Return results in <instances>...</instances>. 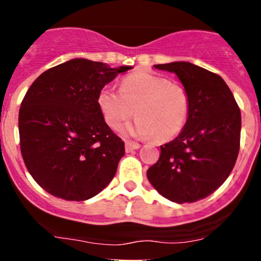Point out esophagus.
Returning a JSON list of instances; mask_svg holds the SVG:
<instances>
[{
  "mask_svg": "<svg viewBox=\"0 0 261 261\" xmlns=\"http://www.w3.org/2000/svg\"><path fill=\"white\" fill-rule=\"evenodd\" d=\"M137 148H140V145L137 142H134V141H126L125 142V149H126V152H131Z\"/></svg>",
  "mask_w": 261,
  "mask_h": 261,
  "instance_id": "esophagus-1",
  "label": "esophagus"
}]
</instances>
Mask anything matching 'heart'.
<instances>
[{
	"label": "heart",
	"instance_id": "b5f03b06",
	"mask_svg": "<svg viewBox=\"0 0 261 261\" xmlns=\"http://www.w3.org/2000/svg\"><path fill=\"white\" fill-rule=\"evenodd\" d=\"M97 103L104 120L114 130L126 124L136 110L139 119L128 127V133L153 137L160 142L180 134L190 109L184 87L147 71L127 74L121 81L120 91L103 87L98 93Z\"/></svg>",
	"mask_w": 261,
	"mask_h": 261
}]
</instances>
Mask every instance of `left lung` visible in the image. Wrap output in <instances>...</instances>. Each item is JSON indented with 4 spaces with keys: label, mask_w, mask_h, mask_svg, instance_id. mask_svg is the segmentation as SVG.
Here are the masks:
<instances>
[{
    "label": "left lung",
    "mask_w": 261,
    "mask_h": 261,
    "mask_svg": "<svg viewBox=\"0 0 261 261\" xmlns=\"http://www.w3.org/2000/svg\"><path fill=\"white\" fill-rule=\"evenodd\" d=\"M154 67L179 77L190 109L180 135L161 146L147 178L170 201H197L217 190L234 167L241 146V109L226 82L211 71L182 61Z\"/></svg>",
    "instance_id": "obj_1"
}]
</instances>
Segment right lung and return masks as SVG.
Instances as JSON below:
<instances>
[{
	"label": "right lung",
	"mask_w": 261,
	"mask_h": 261,
	"mask_svg": "<svg viewBox=\"0 0 261 261\" xmlns=\"http://www.w3.org/2000/svg\"><path fill=\"white\" fill-rule=\"evenodd\" d=\"M130 68L73 59L45 71L29 87L18 118L20 152L45 191L83 201L112 181L125 145L107 125L97 97Z\"/></svg>",
	"instance_id": "right-lung-1"
}]
</instances>
